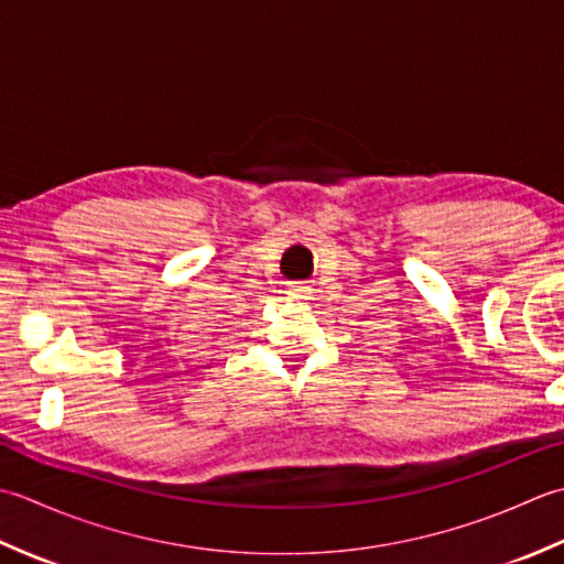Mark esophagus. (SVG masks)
Returning a JSON list of instances; mask_svg holds the SVG:
<instances>
[{"instance_id":"1","label":"esophagus","mask_w":564,"mask_h":564,"mask_svg":"<svg viewBox=\"0 0 564 564\" xmlns=\"http://www.w3.org/2000/svg\"><path fill=\"white\" fill-rule=\"evenodd\" d=\"M286 299H292V302H306L308 290H306V286H302V284H296V286H292L290 292H286Z\"/></svg>"}]
</instances>
